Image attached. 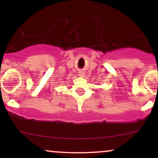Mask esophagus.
I'll return each mask as SVG.
<instances>
[{"label": "esophagus", "mask_w": 158, "mask_h": 158, "mask_svg": "<svg viewBox=\"0 0 158 158\" xmlns=\"http://www.w3.org/2000/svg\"><path fill=\"white\" fill-rule=\"evenodd\" d=\"M79 75L80 76V77H84L85 76V71L84 70H79Z\"/></svg>", "instance_id": "1"}]
</instances>
